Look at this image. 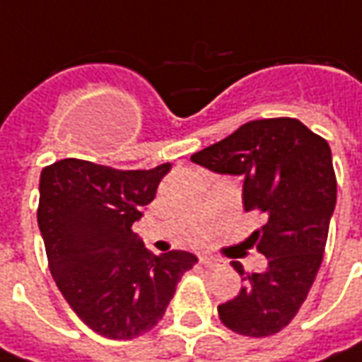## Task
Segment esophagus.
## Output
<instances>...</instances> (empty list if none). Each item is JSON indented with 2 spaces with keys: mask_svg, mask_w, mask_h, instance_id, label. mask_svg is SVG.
Instances as JSON below:
<instances>
[{
  "mask_svg": "<svg viewBox=\"0 0 362 362\" xmlns=\"http://www.w3.org/2000/svg\"><path fill=\"white\" fill-rule=\"evenodd\" d=\"M199 264L205 267H211V269H214V267H220V260H218V258H214V256H206V255L201 256Z\"/></svg>",
  "mask_w": 362,
  "mask_h": 362,
  "instance_id": "obj_1",
  "label": "esophagus"
}]
</instances>
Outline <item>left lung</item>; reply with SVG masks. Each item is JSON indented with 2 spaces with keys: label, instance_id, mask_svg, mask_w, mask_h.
Listing matches in <instances>:
<instances>
[{
  "label": "left lung",
  "instance_id": "8db88e82",
  "mask_svg": "<svg viewBox=\"0 0 362 362\" xmlns=\"http://www.w3.org/2000/svg\"><path fill=\"white\" fill-rule=\"evenodd\" d=\"M192 161L241 176L245 211L266 224L248 237L267 258L262 273H245L233 300L218 305L226 327L243 336H269L296 317L321 267L336 206V175L325 138L292 117L245 123L233 134L193 153Z\"/></svg>",
  "mask_w": 362,
  "mask_h": 362
}]
</instances>
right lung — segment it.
Masks as SVG:
<instances>
[{
	"label": "right lung",
	"instance_id": "right-lung-1",
	"mask_svg": "<svg viewBox=\"0 0 362 362\" xmlns=\"http://www.w3.org/2000/svg\"><path fill=\"white\" fill-rule=\"evenodd\" d=\"M170 170H117L62 159L40 176L37 224L52 279L96 334L131 340L165 315L176 285L197 256L151 255L131 230Z\"/></svg>",
	"mask_w": 362,
	"mask_h": 362
}]
</instances>
